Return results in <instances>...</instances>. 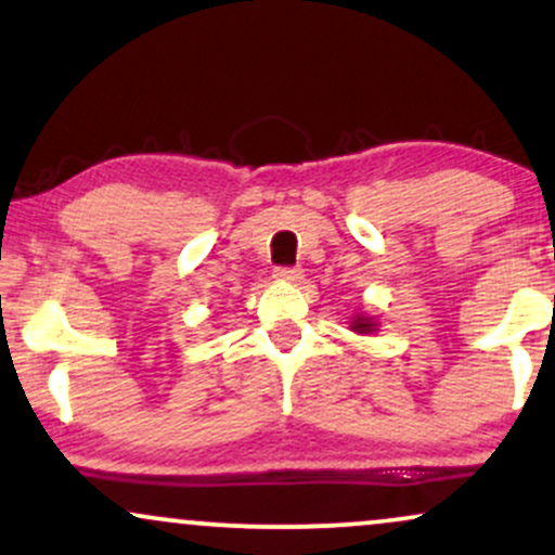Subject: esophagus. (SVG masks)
Segmentation results:
<instances>
[{
    "instance_id": "1",
    "label": "esophagus",
    "mask_w": 555,
    "mask_h": 555,
    "mask_svg": "<svg viewBox=\"0 0 555 555\" xmlns=\"http://www.w3.org/2000/svg\"><path fill=\"white\" fill-rule=\"evenodd\" d=\"M273 279L284 284H297L302 279V269H276L273 271Z\"/></svg>"
}]
</instances>
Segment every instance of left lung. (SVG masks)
I'll list each match as a JSON object with an SVG mask.
<instances>
[{"instance_id": "left-lung-1", "label": "left lung", "mask_w": 555, "mask_h": 555, "mask_svg": "<svg viewBox=\"0 0 555 555\" xmlns=\"http://www.w3.org/2000/svg\"><path fill=\"white\" fill-rule=\"evenodd\" d=\"M378 318H373V315H367V313H354L352 318H349V331H354V334H362V336H367V334H375V331H378Z\"/></svg>"}]
</instances>
